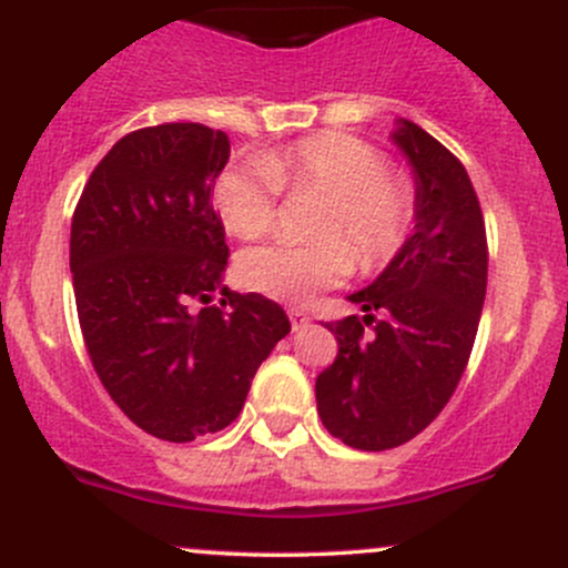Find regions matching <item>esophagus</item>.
<instances>
[{
	"mask_svg": "<svg viewBox=\"0 0 568 568\" xmlns=\"http://www.w3.org/2000/svg\"><path fill=\"white\" fill-rule=\"evenodd\" d=\"M288 318H291V329L294 332H300L310 324V315L304 313L302 307H288Z\"/></svg>",
	"mask_w": 568,
	"mask_h": 568,
	"instance_id": "34e87169",
	"label": "esophagus"
}]
</instances>
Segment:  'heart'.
I'll return each instance as SVG.
<instances>
[{
  "label": "heart",
  "mask_w": 568,
  "mask_h": 568,
  "mask_svg": "<svg viewBox=\"0 0 568 568\" xmlns=\"http://www.w3.org/2000/svg\"><path fill=\"white\" fill-rule=\"evenodd\" d=\"M326 193L313 242H268L239 255V280L272 300L302 304L343 283L356 258L364 268L389 264L414 231V184L386 169L378 146L359 135L324 130L234 165L214 182V206L239 239L264 236L277 220L280 193Z\"/></svg>",
  "instance_id": "heart-1"
}]
</instances>
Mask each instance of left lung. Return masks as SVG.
Here are the masks:
<instances>
[{
    "instance_id": "obj_1",
    "label": "left lung",
    "mask_w": 568,
    "mask_h": 568,
    "mask_svg": "<svg viewBox=\"0 0 568 568\" xmlns=\"http://www.w3.org/2000/svg\"><path fill=\"white\" fill-rule=\"evenodd\" d=\"M392 139L414 165L416 229L381 277L348 296L364 315L326 324L339 351L315 378L324 427L362 452L408 444L444 410L487 294L485 217L465 165L408 119Z\"/></svg>"
}]
</instances>
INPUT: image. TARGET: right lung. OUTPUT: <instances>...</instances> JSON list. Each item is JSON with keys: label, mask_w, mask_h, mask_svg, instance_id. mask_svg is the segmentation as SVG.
I'll return each instance as SVG.
<instances>
[{"label": "right lung", "mask_w": 568, "mask_h": 568, "mask_svg": "<svg viewBox=\"0 0 568 568\" xmlns=\"http://www.w3.org/2000/svg\"><path fill=\"white\" fill-rule=\"evenodd\" d=\"M229 154V135L206 124L133 130L92 171L70 229L94 373L133 425L171 444L229 427L291 332L277 302L223 285L229 244L212 190Z\"/></svg>", "instance_id": "obj_1"}]
</instances>
